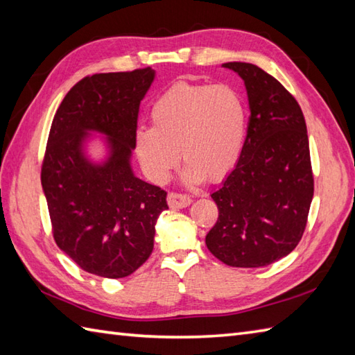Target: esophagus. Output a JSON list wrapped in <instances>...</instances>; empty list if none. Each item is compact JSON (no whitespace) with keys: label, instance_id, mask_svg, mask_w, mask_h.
Masks as SVG:
<instances>
[{"label":"esophagus","instance_id":"1","mask_svg":"<svg viewBox=\"0 0 355 355\" xmlns=\"http://www.w3.org/2000/svg\"><path fill=\"white\" fill-rule=\"evenodd\" d=\"M192 202V198L186 193H180V192H169L168 195V205L171 207H187Z\"/></svg>","mask_w":355,"mask_h":355}]
</instances>
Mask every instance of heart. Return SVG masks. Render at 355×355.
<instances>
[{
	"label": "heart",
	"instance_id": "b5f03b06",
	"mask_svg": "<svg viewBox=\"0 0 355 355\" xmlns=\"http://www.w3.org/2000/svg\"><path fill=\"white\" fill-rule=\"evenodd\" d=\"M153 126L135 131V153L150 180L163 183L180 162L191 182H218L235 168L247 134V105L235 88L177 82L150 108Z\"/></svg>",
	"mask_w": 355,
	"mask_h": 355
}]
</instances>
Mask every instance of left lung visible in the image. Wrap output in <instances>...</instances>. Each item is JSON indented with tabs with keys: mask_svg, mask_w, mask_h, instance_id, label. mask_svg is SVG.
Segmentation results:
<instances>
[{
	"mask_svg": "<svg viewBox=\"0 0 355 355\" xmlns=\"http://www.w3.org/2000/svg\"><path fill=\"white\" fill-rule=\"evenodd\" d=\"M243 78L250 117L243 153L212 193L218 221L206 236L215 258L230 267H266L302 238L314 177L306 125L297 101L259 67L225 62Z\"/></svg>",
	"mask_w": 355,
	"mask_h": 355,
	"instance_id": "obj_1",
	"label": "left lung"
}]
</instances>
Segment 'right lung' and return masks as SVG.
I'll list each match as a JSON object with an SVG mask.
<instances>
[{
    "label": "right lung",
    "mask_w": 355,
    "mask_h": 355,
    "mask_svg": "<svg viewBox=\"0 0 355 355\" xmlns=\"http://www.w3.org/2000/svg\"><path fill=\"white\" fill-rule=\"evenodd\" d=\"M150 67L97 73L79 80L51 122L41 183L58 247L96 276L134 273L153 253L155 221L166 192L134 177L139 107L153 84ZM87 130L109 137V160L97 166L81 153Z\"/></svg>",
    "instance_id": "obj_1"
}]
</instances>
